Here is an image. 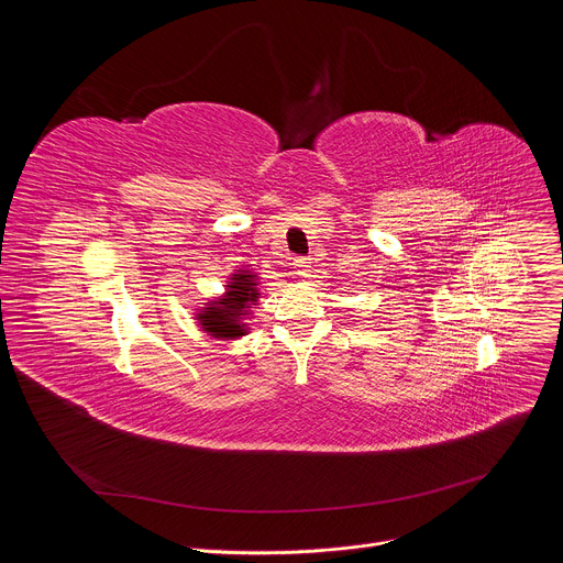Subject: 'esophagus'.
I'll return each mask as SVG.
<instances>
[{
	"mask_svg": "<svg viewBox=\"0 0 563 563\" xmlns=\"http://www.w3.org/2000/svg\"><path fill=\"white\" fill-rule=\"evenodd\" d=\"M294 269H296V274L307 276L309 269H311V261H309L307 256H296V258H294Z\"/></svg>",
	"mask_w": 563,
	"mask_h": 563,
	"instance_id": "obj_1",
	"label": "esophagus"
}]
</instances>
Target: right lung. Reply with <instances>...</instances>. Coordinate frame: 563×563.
Wrapping results in <instances>:
<instances>
[{
  "mask_svg": "<svg viewBox=\"0 0 563 563\" xmlns=\"http://www.w3.org/2000/svg\"><path fill=\"white\" fill-rule=\"evenodd\" d=\"M227 296L229 298H224L222 302H213L200 316L205 330L211 332L216 339H233V336L245 334L243 325H238L235 318L243 313V309H247V302H254L258 296L254 274H250V272L235 274L233 285H229Z\"/></svg>",
  "mask_w": 563,
  "mask_h": 563,
  "instance_id": "1",
  "label": "right lung"
}]
</instances>
